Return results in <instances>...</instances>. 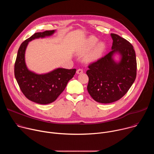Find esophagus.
Listing matches in <instances>:
<instances>
[{
	"instance_id": "obj_1",
	"label": "esophagus",
	"mask_w": 154,
	"mask_h": 154,
	"mask_svg": "<svg viewBox=\"0 0 154 154\" xmlns=\"http://www.w3.org/2000/svg\"><path fill=\"white\" fill-rule=\"evenodd\" d=\"M83 72V69L80 68V69H79L77 70V74H82Z\"/></svg>"
}]
</instances>
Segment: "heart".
<instances>
[{
	"label": "heart",
	"instance_id": "1",
	"mask_svg": "<svg viewBox=\"0 0 154 154\" xmlns=\"http://www.w3.org/2000/svg\"><path fill=\"white\" fill-rule=\"evenodd\" d=\"M98 41V39L94 36H91L87 38L83 45L81 46L79 49V52L80 54H84L90 51L96 45ZM104 49V45L100 42L94 48V49L86 57V60L88 61H93L97 59L102 54Z\"/></svg>",
	"mask_w": 154,
	"mask_h": 154
}]
</instances>
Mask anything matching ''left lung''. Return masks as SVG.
Here are the masks:
<instances>
[{
  "label": "left lung",
  "instance_id": "1",
  "mask_svg": "<svg viewBox=\"0 0 154 154\" xmlns=\"http://www.w3.org/2000/svg\"><path fill=\"white\" fill-rule=\"evenodd\" d=\"M112 49L108 54L88 65L87 90L97 102L109 103L122 98L134 83L137 76L136 54L133 46L118 35L111 33ZM115 52L122 55L117 63L112 57Z\"/></svg>",
  "mask_w": 154,
  "mask_h": 154
}]
</instances>
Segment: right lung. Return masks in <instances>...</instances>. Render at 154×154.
<instances>
[{
	"label": "right lung",
	"mask_w": 154,
	"mask_h": 154,
	"mask_svg": "<svg viewBox=\"0 0 154 154\" xmlns=\"http://www.w3.org/2000/svg\"><path fill=\"white\" fill-rule=\"evenodd\" d=\"M55 30H46L33 34L21 44L14 63V75L21 91L30 100L39 104L54 102L64 91L68 82L74 77L76 69L58 68L46 74H36L27 68L25 51L29 41L50 36Z\"/></svg>",
	"instance_id": "right-lung-1"
}]
</instances>
